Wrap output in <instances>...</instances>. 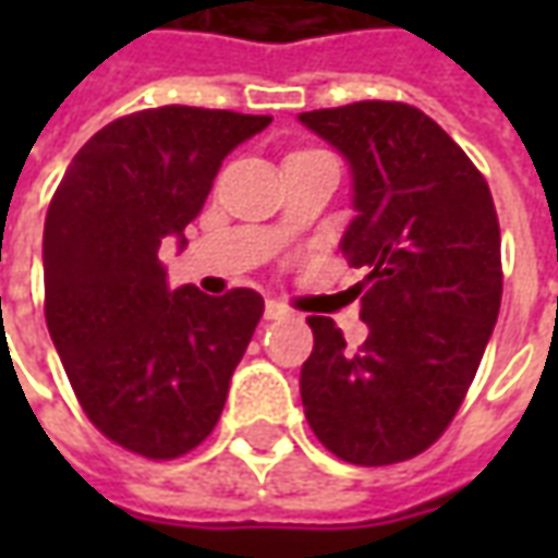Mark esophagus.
<instances>
[{
	"label": "esophagus",
	"mask_w": 558,
	"mask_h": 558,
	"mask_svg": "<svg viewBox=\"0 0 558 558\" xmlns=\"http://www.w3.org/2000/svg\"><path fill=\"white\" fill-rule=\"evenodd\" d=\"M290 316V307H283L280 302H266V319H283Z\"/></svg>",
	"instance_id": "obj_1"
}]
</instances>
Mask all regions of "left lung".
Masks as SVG:
<instances>
[{
  "instance_id": "1",
  "label": "left lung",
  "mask_w": 558,
  "mask_h": 558,
  "mask_svg": "<svg viewBox=\"0 0 558 558\" xmlns=\"http://www.w3.org/2000/svg\"><path fill=\"white\" fill-rule=\"evenodd\" d=\"M352 172L355 218L340 239L367 268L359 350L311 316L302 367L316 439L355 466H388L430 448L466 398L502 304L499 220L490 187L430 116L359 101L299 116ZM355 292V295H359Z\"/></svg>"
}]
</instances>
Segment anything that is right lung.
Here are the masks:
<instances>
[{
	"instance_id": "add662e5",
	"label": "right lung",
	"mask_w": 558,
	"mask_h": 558,
	"mask_svg": "<svg viewBox=\"0 0 558 558\" xmlns=\"http://www.w3.org/2000/svg\"><path fill=\"white\" fill-rule=\"evenodd\" d=\"M271 116L158 107L101 128L44 220V314L80 407L134 454L172 460L215 430L263 295L172 290L160 244L184 247L220 160Z\"/></svg>"
}]
</instances>
